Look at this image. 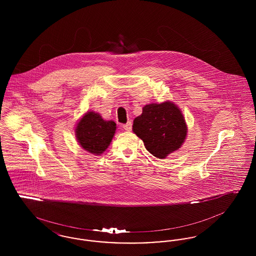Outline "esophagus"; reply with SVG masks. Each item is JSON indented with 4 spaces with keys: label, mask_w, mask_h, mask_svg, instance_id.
<instances>
[{
    "label": "esophagus",
    "mask_w": 256,
    "mask_h": 256,
    "mask_svg": "<svg viewBox=\"0 0 256 256\" xmlns=\"http://www.w3.org/2000/svg\"><path fill=\"white\" fill-rule=\"evenodd\" d=\"M132 122H128L126 124H122V128L124 130H126V132H130L132 130Z\"/></svg>",
    "instance_id": "esophagus-1"
}]
</instances>
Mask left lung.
<instances>
[{
    "label": "left lung",
    "instance_id": "obj_1",
    "mask_svg": "<svg viewBox=\"0 0 256 256\" xmlns=\"http://www.w3.org/2000/svg\"><path fill=\"white\" fill-rule=\"evenodd\" d=\"M132 130L146 150L161 159L180 148L187 135L182 111L169 100L146 104L142 114L134 119Z\"/></svg>",
    "mask_w": 256,
    "mask_h": 256
}]
</instances>
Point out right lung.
Segmentation results:
<instances>
[{
  "label": "right lung",
  "mask_w": 256,
  "mask_h": 256,
  "mask_svg": "<svg viewBox=\"0 0 256 256\" xmlns=\"http://www.w3.org/2000/svg\"><path fill=\"white\" fill-rule=\"evenodd\" d=\"M74 130L82 148L98 156L110 146L116 130V124L104 120L97 112L88 111L76 124Z\"/></svg>",
  "instance_id": "obj_1"
}]
</instances>
